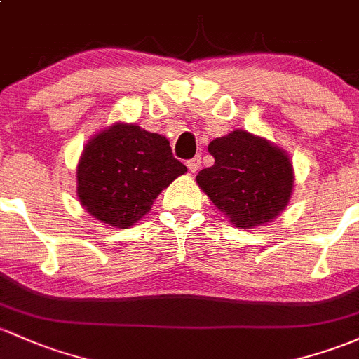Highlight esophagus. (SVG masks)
Segmentation results:
<instances>
[{
    "label": "esophagus",
    "instance_id": "esophagus-1",
    "mask_svg": "<svg viewBox=\"0 0 359 359\" xmlns=\"http://www.w3.org/2000/svg\"><path fill=\"white\" fill-rule=\"evenodd\" d=\"M187 165H188V169H190L191 172H196L200 169V165H202V157L195 156L194 159L187 161Z\"/></svg>",
    "mask_w": 359,
    "mask_h": 359
}]
</instances>
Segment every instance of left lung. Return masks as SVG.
<instances>
[{
    "mask_svg": "<svg viewBox=\"0 0 359 359\" xmlns=\"http://www.w3.org/2000/svg\"><path fill=\"white\" fill-rule=\"evenodd\" d=\"M209 152L215 163L198 172L196 183L234 226H262L284 210L294 183L284 150L236 130L212 140Z\"/></svg>",
    "mask_w": 359,
    "mask_h": 359,
    "instance_id": "8db88e82",
    "label": "left lung"
}]
</instances>
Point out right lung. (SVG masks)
I'll use <instances>...</instances> for the list:
<instances>
[{
	"instance_id": "add662e5",
	"label": "right lung",
	"mask_w": 359,
	"mask_h": 359,
	"mask_svg": "<svg viewBox=\"0 0 359 359\" xmlns=\"http://www.w3.org/2000/svg\"><path fill=\"white\" fill-rule=\"evenodd\" d=\"M184 172L187 165L175 159L164 137L118 123L95 135L83 149L76 169V195L97 221L128 227Z\"/></svg>"
}]
</instances>
